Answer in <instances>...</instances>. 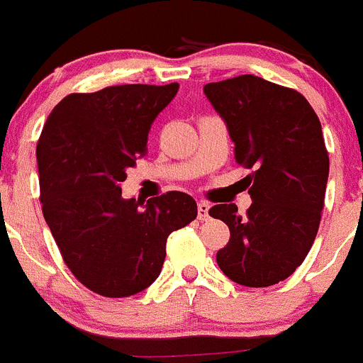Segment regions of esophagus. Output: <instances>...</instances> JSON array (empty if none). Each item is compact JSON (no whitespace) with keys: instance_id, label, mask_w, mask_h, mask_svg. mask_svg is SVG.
Masks as SVG:
<instances>
[{"instance_id":"esophagus-1","label":"esophagus","mask_w":363,"mask_h":363,"mask_svg":"<svg viewBox=\"0 0 363 363\" xmlns=\"http://www.w3.org/2000/svg\"><path fill=\"white\" fill-rule=\"evenodd\" d=\"M197 209H199V220H209V202L206 201H199L197 204Z\"/></svg>"}]
</instances>
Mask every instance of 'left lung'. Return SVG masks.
Listing matches in <instances>:
<instances>
[{
    "mask_svg": "<svg viewBox=\"0 0 363 363\" xmlns=\"http://www.w3.org/2000/svg\"><path fill=\"white\" fill-rule=\"evenodd\" d=\"M204 93L228 125L238 164L252 168V204H216L231 238L216 252L222 272L243 286H270L304 262L319 231L330 157L306 98L254 74L211 82Z\"/></svg>",
    "mask_w": 363,
    "mask_h": 363,
    "instance_id": "8db88e82",
    "label": "left lung"
}]
</instances>
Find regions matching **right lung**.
Returning a JSON list of instances; mask_svg holds the SVG:
<instances>
[{
    "label": "right lung",
    "instance_id": "obj_1",
    "mask_svg": "<svg viewBox=\"0 0 363 363\" xmlns=\"http://www.w3.org/2000/svg\"><path fill=\"white\" fill-rule=\"evenodd\" d=\"M179 84H125L67 94L37 143L43 215L64 263L104 297L143 292L159 277L170 233L197 218L188 193L121 197L125 170L147 154L148 132Z\"/></svg>",
    "mask_w": 363,
    "mask_h": 363
}]
</instances>
